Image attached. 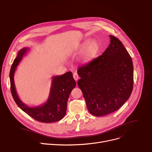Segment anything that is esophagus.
<instances>
[{"label":"esophagus","instance_id":"obj_1","mask_svg":"<svg viewBox=\"0 0 152 152\" xmlns=\"http://www.w3.org/2000/svg\"><path fill=\"white\" fill-rule=\"evenodd\" d=\"M73 77H74V79H75V80H78V79H79V76H78V75H77V73L76 72H75V73H73Z\"/></svg>","mask_w":152,"mask_h":152}]
</instances>
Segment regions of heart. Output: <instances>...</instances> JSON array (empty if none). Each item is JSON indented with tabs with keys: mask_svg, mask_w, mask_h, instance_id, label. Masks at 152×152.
I'll return each mask as SVG.
<instances>
[{
	"mask_svg": "<svg viewBox=\"0 0 152 152\" xmlns=\"http://www.w3.org/2000/svg\"><path fill=\"white\" fill-rule=\"evenodd\" d=\"M99 49V44L97 40L91 39L87 44L86 42L82 44L78 47L76 51L80 52L81 51L80 59L84 62H88L91 61L98 53Z\"/></svg>",
	"mask_w": 152,
	"mask_h": 152,
	"instance_id": "heart-1",
	"label": "heart"
}]
</instances>
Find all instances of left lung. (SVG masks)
Wrapping results in <instances>:
<instances>
[{
	"instance_id": "1",
	"label": "left lung",
	"mask_w": 152,
	"mask_h": 152,
	"mask_svg": "<svg viewBox=\"0 0 152 152\" xmlns=\"http://www.w3.org/2000/svg\"><path fill=\"white\" fill-rule=\"evenodd\" d=\"M110 37L101 56L77 69V85L88 110L95 116L116 111L129 99L133 87L132 58L118 38Z\"/></svg>"
}]
</instances>
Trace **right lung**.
Instances as JSON below:
<instances>
[{
  "instance_id": "add662e5",
  "label": "right lung",
  "mask_w": 152,
  "mask_h": 152,
  "mask_svg": "<svg viewBox=\"0 0 152 152\" xmlns=\"http://www.w3.org/2000/svg\"><path fill=\"white\" fill-rule=\"evenodd\" d=\"M28 49L23 48L18 52L11 68L10 79L12 98L21 110L37 121L50 123L60 121L65 115L69 96L76 87V81L73 74L71 72H68L63 75L53 76L47 101L36 107L27 106L18 97L14 82V75L17 66Z\"/></svg>"
}]
</instances>
